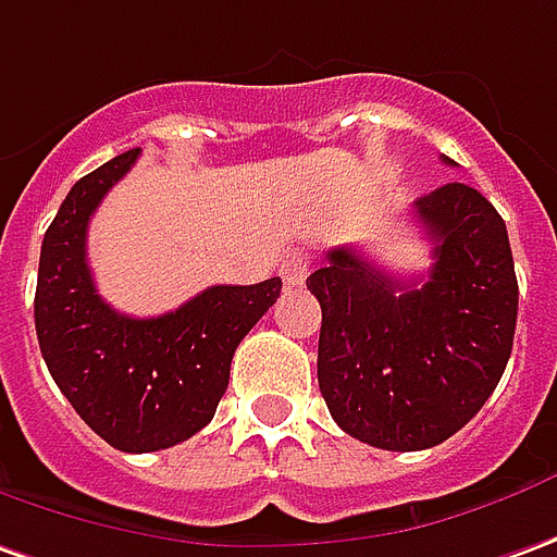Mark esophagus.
<instances>
[{
  "label": "esophagus",
  "instance_id": "obj_1",
  "mask_svg": "<svg viewBox=\"0 0 557 557\" xmlns=\"http://www.w3.org/2000/svg\"><path fill=\"white\" fill-rule=\"evenodd\" d=\"M312 270V257L302 255V251H294V255H287L282 260V267H278V275H282V282L287 287H300L306 282V275Z\"/></svg>",
  "mask_w": 557,
  "mask_h": 557
}]
</instances>
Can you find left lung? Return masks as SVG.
Returning <instances> with one entry per match:
<instances>
[{
    "label": "left lung",
    "mask_w": 557,
    "mask_h": 557,
    "mask_svg": "<svg viewBox=\"0 0 557 557\" xmlns=\"http://www.w3.org/2000/svg\"><path fill=\"white\" fill-rule=\"evenodd\" d=\"M416 214L433 239L421 285L351 248L327 251L306 278L321 302L318 388L330 416L388 451L440 446L476 416L504 375L519 315L512 248L488 199L451 182L416 199Z\"/></svg>",
    "instance_id": "obj_1"
}]
</instances>
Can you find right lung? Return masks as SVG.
<instances>
[{
    "instance_id": "add662e5",
    "label": "right lung",
    "mask_w": 557,
    "mask_h": 557,
    "mask_svg": "<svg viewBox=\"0 0 557 557\" xmlns=\"http://www.w3.org/2000/svg\"><path fill=\"white\" fill-rule=\"evenodd\" d=\"M136 154L102 163L63 199L38 257L36 333L57 388L87 428L141 455L178 446L212 421L233 351L278 300L282 278L206 287L157 318L114 312L94 285L87 224Z\"/></svg>"
}]
</instances>
